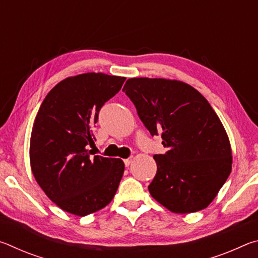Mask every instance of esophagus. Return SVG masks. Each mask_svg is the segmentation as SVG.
Masks as SVG:
<instances>
[{
    "label": "esophagus",
    "instance_id": "obj_1",
    "mask_svg": "<svg viewBox=\"0 0 258 258\" xmlns=\"http://www.w3.org/2000/svg\"><path fill=\"white\" fill-rule=\"evenodd\" d=\"M124 164H125V166L126 167H128V166L132 164V158H127V159H125L124 160Z\"/></svg>",
    "mask_w": 258,
    "mask_h": 258
}]
</instances>
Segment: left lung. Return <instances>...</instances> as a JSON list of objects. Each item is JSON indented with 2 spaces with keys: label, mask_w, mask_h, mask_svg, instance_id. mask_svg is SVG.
<instances>
[{
  "label": "left lung",
  "mask_w": 258,
  "mask_h": 258,
  "mask_svg": "<svg viewBox=\"0 0 258 258\" xmlns=\"http://www.w3.org/2000/svg\"><path fill=\"white\" fill-rule=\"evenodd\" d=\"M123 91L150 134H161L167 148L154 156L157 173L148 186L152 198L176 214L206 208L232 168L229 137L211 104L176 80L130 78Z\"/></svg>",
  "instance_id": "8db88e82"
}]
</instances>
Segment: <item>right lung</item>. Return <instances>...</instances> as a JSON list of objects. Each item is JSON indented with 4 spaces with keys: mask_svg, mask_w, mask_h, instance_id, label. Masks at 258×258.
I'll use <instances>...</instances> for the list:
<instances>
[{
    "mask_svg": "<svg viewBox=\"0 0 258 258\" xmlns=\"http://www.w3.org/2000/svg\"><path fill=\"white\" fill-rule=\"evenodd\" d=\"M125 77L86 73L58 83L43 100L30 135L33 175L62 211L85 216L106 207L124 174L119 158L92 156L99 111Z\"/></svg>",
    "mask_w": 258,
    "mask_h": 258,
    "instance_id": "1",
    "label": "right lung"
}]
</instances>
